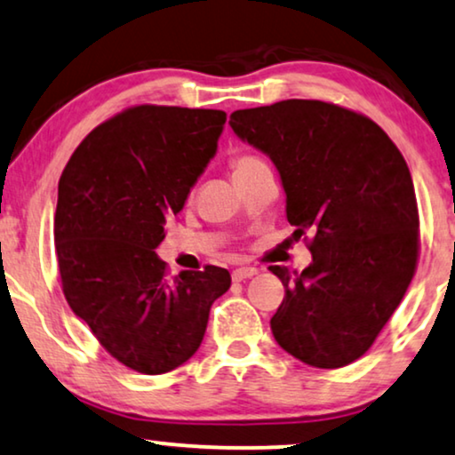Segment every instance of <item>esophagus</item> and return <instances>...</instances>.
Masks as SVG:
<instances>
[{
	"instance_id": "1",
	"label": "esophagus",
	"mask_w": 455,
	"mask_h": 455,
	"mask_svg": "<svg viewBox=\"0 0 455 455\" xmlns=\"http://www.w3.org/2000/svg\"><path fill=\"white\" fill-rule=\"evenodd\" d=\"M258 275V268H251V266H241V268L233 270V281H245V278H251Z\"/></svg>"
}]
</instances>
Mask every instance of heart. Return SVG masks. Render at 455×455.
<instances>
[{"label": "heart", "mask_w": 455, "mask_h": 455, "mask_svg": "<svg viewBox=\"0 0 455 455\" xmlns=\"http://www.w3.org/2000/svg\"><path fill=\"white\" fill-rule=\"evenodd\" d=\"M259 164H264V162L253 154H239L231 160V168H233L235 177H241V174L253 171V168L259 166Z\"/></svg>", "instance_id": "b5f03b06"}]
</instances>
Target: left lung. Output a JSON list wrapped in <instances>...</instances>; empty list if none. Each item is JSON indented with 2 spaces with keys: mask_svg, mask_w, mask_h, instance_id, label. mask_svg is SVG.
Here are the masks:
<instances>
[{
  "mask_svg": "<svg viewBox=\"0 0 455 455\" xmlns=\"http://www.w3.org/2000/svg\"><path fill=\"white\" fill-rule=\"evenodd\" d=\"M231 126L270 156L293 235H310L304 272L270 266L284 284L272 335L304 364L347 366L371 349L416 272L420 218L402 151L364 114L318 100L237 110Z\"/></svg>",
  "mask_w": 455,
  "mask_h": 455,
  "instance_id": "1",
  "label": "left lung"
}]
</instances>
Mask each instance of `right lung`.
I'll use <instances>...</instances> for the list:
<instances>
[{
  "mask_svg": "<svg viewBox=\"0 0 455 455\" xmlns=\"http://www.w3.org/2000/svg\"><path fill=\"white\" fill-rule=\"evenodd\" d=\"M227 114L132 106L95 126L58 183L53 239L64 298L112 358L164 374L196 354L228 270L168 278L154 251L214 157Z\"/></svg>",
  "mask_w": 455,
  "mask_h": 455,
  "instance_id": "1",
  "label": "right lung"
}]
</instances>
